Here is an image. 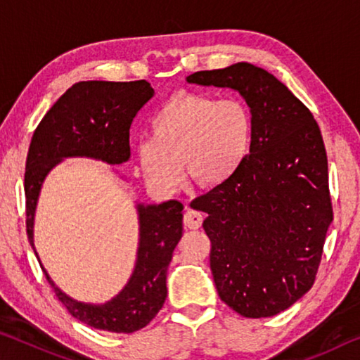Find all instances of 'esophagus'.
I'll use <instances>...</instances> for the list:
<instances>
[{"label":"esophagus","mask_w":360,"mask_h":360,"mask_svg":"<svg viewBox=\"0 0 360 360\" xmlns=\"http://www.w3.org/2000/svg\"><path fill=\"white\" fill-rule=\"evenodd\" d=\"M182 221H184V225H186L187 229L197 230V229L202 227V224H203V214H202V212L195 211V210L187 208L186 214H184V219H182Z\"/></svg>","instance_id":"34e87169"}]
</instances>
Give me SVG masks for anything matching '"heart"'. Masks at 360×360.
Listing matches in <instances>:
<instances>
[{"mask_svg": "<svg viewBox=\"0 0 360 360\" xmlns=\"http://www.w3.org/2000/svg\"><path fill=\"white\" fill-rule=\"evenodd\" d=\"M150 141L138 148L144 178L160 191L178 188L184 169L193 182L217 187L245 165L252 146L251 109L238 98L178 92L149 122Z\"/></svg>", "mask_w": 360, "mask_h": 360, "instance_id": "1", "label": "heart"}]
</instances>
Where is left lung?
<instances>
[{"label":"left lung","mask_w":360,"mask_h":360,"mask_svg":"<svg viewBox=\"0 0 360 360\" xmlns=\"http://www.w3.org/2000/svg\"><path fill=\"white\" fill-rule=\"evenodd\" d=\"M187 82L238 90L251 108L245 165L192 206L208 212L221 300L243 318H270L311 289L333 219L321 129L281 81L251 63L197 71Z\"/></svg>","instance_id":"left-lung-1"}]
</instances>
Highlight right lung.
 <instances>
[{"mask_svg": "<svg viewBox=\"0 0 360 360\" xmlns=\"http://www.w3.org/2000/svg\"><path fill=\"white\" fill-rule=\"evenodd\" d=\"M152 95L154 89L146 81H84L66 90L49 109L33 133L25 163V224L33 249L36 200L46 174L63 157H94L112 165L129 160L130 125ZM182 210L184 205L176 200L138 205L141 240L136 266L125 289L111 302L94 307L71 300L44 271L58 300L90 327L114 333L141 330L165 303L167 270L182 236Z\"/></svg>", "mask_w": 360, "mask_h": 360, "instance_id": "right-lung-1", "label": "right lung"}]
</instances>
